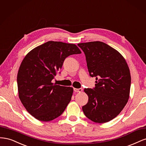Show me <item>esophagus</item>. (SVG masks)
Here are the masks:
<instances>
[{"label": "esophagus", "instance_id": "34e87169", "mask_svg": "<svg viewBox=\"0 0 146 146\" xmlns=\"http://www.w3.org/2000/svg\"><path fill=\"white\" fill-rule=\"evenodd\" d=\"M74 91L76 92H80L83 91V89L82 88H78V89H77V88H74Z\"/></svg>", "mask_w": 146, "mask_h": 146}]
</instances>
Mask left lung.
<instances>
[{"instance_id": "obj_1", "label": "left lung", "mask_w": 146, "mask_h": 146, "mask_svg": "<svg viewBox=\"0 0 146 146\" xmlns=\"http://www.w3.org/2000/svg\"><path fill=\"white\" fill-rule=\"evenodd\" d=\"M77 45L85 55L90 76L97 80L93 89L84 90L88 102L82 107L83 111L94 122H107L121 113L129 100V68L120 53L103 42Z\"/></svg>"}]
</instances>
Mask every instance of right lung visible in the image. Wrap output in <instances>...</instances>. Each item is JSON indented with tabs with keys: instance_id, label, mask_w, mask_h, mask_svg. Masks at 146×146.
<instances>
[{
	"instance_id": "right-lung-1",
	"label": "right lung",
	"mask_w": 146,
	"mask_h": 146,
	"mask_svg": "<svg viewBox=\"0 0 146 146\" xmlns=\"http://www.w3.org/2000/svg\"><path fill=\"white\" fill-rule=\"evenodd\" d=\"M74 44L48 41L33 48L22 61L17 76L19 98L27 111L41 121H50L63 113L73 88L52 83L66 58L81 54Z\"/></svg>"
}]
</instances>
